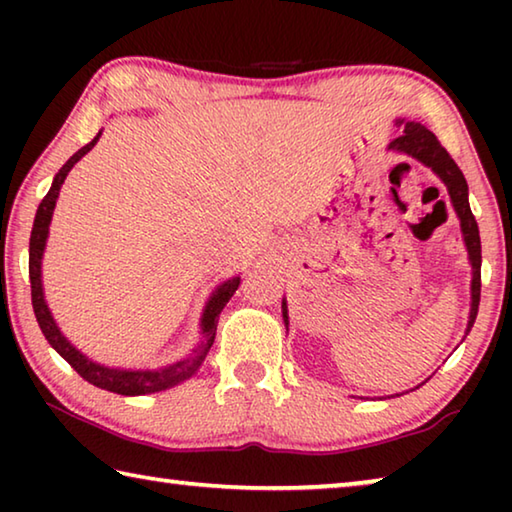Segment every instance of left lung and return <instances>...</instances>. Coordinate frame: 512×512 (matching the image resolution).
Wrapping results in <instances>:
<instances>
[{
	"instance_id": "1",
	"label": "left lung",
	"mask_w": 512,
	"mask_h": 512,
	"mask_svg": "<svg viewBox=\"0 0 512 512\" xmlns=\"http://www.w3.org/2000/svg\"><path fill=\"white\" fill-rule=\"evenodd\" d=\"M404 133L388 144L391 151H400L411 155V158L420 160L424 167H429L436 176L447 185L449 198H452V205L461 219V230L463 239L467 246V255H470L472 264V307H470V320H467V332H470L476 311H479V300H481V237H479V225H476L474 214L470 210V201H467V183L463 171L458 169V164L452 160L443 144L438 142V137L433 135L429 128H424L418 121H402ZM282 318L289 327V316H287V302L282 300Z\"/></svg>"
}]
</instances>
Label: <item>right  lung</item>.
Returning <instances> with one entry per match:
<instances>
[{
  "mask_svg": "<svg viewBox=\"0 0 512 512\" xmlns=\"http://www.w3.org/2000/svg\"><path fill=\"white\" fill-rule=\"evenodd\" d=\"M101 133L94 137L90 144H85L83 149L76 151L72 158H69L60 171L56 173L54 183H51L47 196L42 198V203L36 212V221H33V230H31V241H29V280H31V302H33V311H36V320L45 334V339L49 341L51 348H54L60 357H63L69 366H72L79 375L90 381V384L103 388V391L117 393V395H146V393H158V391H167V388L180 384V381L189 379L196 375V370L201 368V363L205 361L207 352H210L214 336H216V323H219V314L225 307V302L232 298V293L239 289V277H232V280L223 282L221 287H216V291L210 296L203 311L201 318V329H203V341L198 348L194 350L192 357L180 359L176 363H169V366L158 368V370H121V368H108L101 366V363H94L83 352H79L69 343L63 332H60L54 316L45 302V293H42V253H45V244L49 237V223H51V214H54L56 207V198L60 187H63L67 173L72 171V167L79 162L85 153L92 151V146L99 142Z\"/></svg>",
  "mask_w": 512,
  "mask_h": 512,
  "instance_id": "obj_1",
  "label": "right lung"
}]
</instances>
